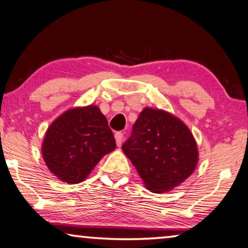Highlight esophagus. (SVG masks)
<instances>
[{"label":"esophagus","mask_w":248,"mask_h":248,"mask_svg":"<svg viewBox=\"0 0 248 248\" xmlns=\"http://www.w3.org/2000/svg\"><path fill=\"white\" fill-rule=\"evenodd\" d=\"M115 138H116V142L118 147H120L121 143H123V140H124V133L119 131V132H116L115 133Z\"/></svg>","instance_id":"obj_1"}]
</instances>
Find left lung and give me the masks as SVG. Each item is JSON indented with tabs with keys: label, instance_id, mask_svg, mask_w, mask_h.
<instances>
[{
	"label": "left lung",
	"instance_id": "left-lung-1",
	"mask_svg": "<svg viewBox=\"0 0 248 248\" xmlns=\"http://www.w3.org/2000/svg\"><path fill=\"white\" fill-rule=\"evenodd\" d=\"M123 150L155 193L182 183L193 173L199 156L186 125L170 113L151 108L140 113Z\"/></svg>",
	"mask_w": 248,
	"mask_h": 248
}]
</instances>
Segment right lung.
I'll list each match as a JSON object with an SVG mask.
<instances>
[{
  "instance_id": "right-lung-1",
  "label": "right lung",
  "mask_w": 248,
  "mask_h": 248,
  "mask_svg": "<svg viewBox=\"0 0 248 248\" xmlns=\"http://www.w3.org/2000/svg\"><path fill=\"white\" fill-rule=\"evenodd\" d=\"M115 149V137L106 117L96 106H88L68 110L49 125L42 153L55 176L76 184Z\"/></svg>"
}]
</instances>
